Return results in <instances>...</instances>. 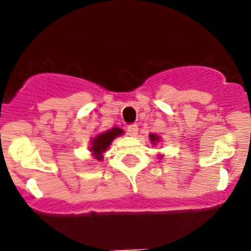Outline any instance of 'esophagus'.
<instances>
[{
    "instance_id": "34e87169",
    "label": "esophagus",
    "mask_w": 251,
    "mask_h": 251,
    "mask_svg": "<svg viewBox=\"0 0 251 251\" xmlns=\"http://www.w3.org/2000/svg\"><path fill=\"white\" fill-rule=\"evenodd\" d=\"M127 130H128V134H129L130 137H136L137 134H138V127H137L136 124H132V126H129Z\"/></svg>"
}]
</instances>
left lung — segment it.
Returning <instances> with one entry per match:
<instances>
[{
  "mask_svg": "<svg viewBox=\"0 0 251 251\" xmlns=\"http://www.w3.org/2000/svg\"><path fill=\"white\" fill-rule=\"evenodd\" d=\"M150 141H151V143H152L153 146H154V147H156L157 145H158L159 142H161V137L159 136H157V134H153V133H151L150 134ZM161 154H158V158H161Z\"/></svg>",
  "mask_w": 251,
  "mask_h": 251,
  "instance_id": "8db88e82",
  "label": "left lung"
}]
</instances>
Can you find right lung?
<instances>
[{"label": "right lung", "instance_id": "right-lung-1", "mask_svg": "<svg viewBox=\"0 0 251 251\" xmlns=\"http://www.w3.org/2000/svg\"><path fill=\"white\" fill-rule=\"evenodd\" d=\"M123 129H121L118 127H114L112 129L105 130V132L98 133L97 136L93 137L90 139V146L88 147L89 148V152L92 153L93 158L97 159V161H103V154L109 148V146L112 145V142L117 137L123 136Z\"/></svg>", "mask_w": 251, "mask_h": 251}]
</instances>
